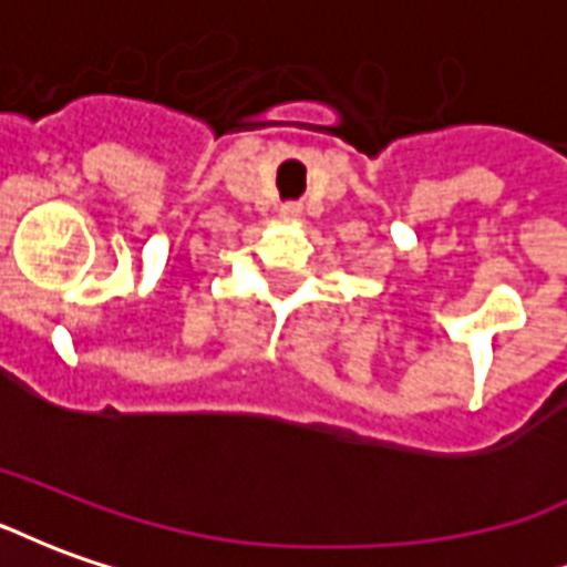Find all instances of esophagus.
I'll use <instances>...</instances> for the list:
<instances>
[{"label":"esophagus","mask_w":567,"mask_h":567,"mask_svg":"<svg viewBox=\"0 0 567 567\" xmlns=\"http://www.w3.org/2000/svg\"><path fill=\"white\" fill-rule=\"evenodd\" d=\"M297 212H300V206H295V203H288V206H282V218H295Z\"/></svg>","instance_id":"1"}]
</instances>
